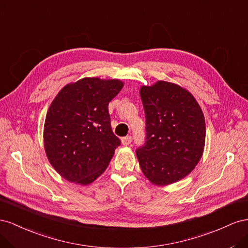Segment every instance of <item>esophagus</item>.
<instances>
[{
	"instance_id": "esophagus-1",
	"label": "esophagus",
	"mask_w": 248,
	"mask_h": 248,
	"mask_svg": "<svg viewBox=\"0 0 248 248\" xmlns=\"http://www.w3.org/2000/svg\"><path fill=\"white\" fill-rule=\"evenodd\" d=\"M132 142V137L131 136H125L124 138H122V143L125 146V145H129Z\"/></svg>"
}]
</instances>
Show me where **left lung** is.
<instances>
[{
    "mask_svg": "<svg viewBox=\"0 0 248 248\" xmlns=\"http://www.w3.org/2000/svg\"><path fill=\"white\" fill-rule=\"evenodd\" d=\"M146 141L136 151L145 178L166 186L187 176L199 163L206 141V123L195 97L180 85L158 81L140 87Z\"/></svg>",
    "mask_w": 248,
    "mask_h": 248,
    "instance_id": "obj_1",
    "label": "left lung"
}]
</instances>
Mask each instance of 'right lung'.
Segmentation results:
<instances>
[{
  "instance_id": "add662e5",
  "label": "right lung",
  "mask_w": 248,
  "mask_h": 248,
  "mask_svg": "<svg viewBox=\"0 0 248 248\" xmlns=\"http://www.w3.org/2000/svg\"><path fill=\"white\" fill-rule=\"evenodd\" d=\"M118 79L83 78L63 87L47 110L44 143L49 163L63 179L88 185L108 167L120 140L108 105L122 88Z\"/></svg>"
}]
</instances>
